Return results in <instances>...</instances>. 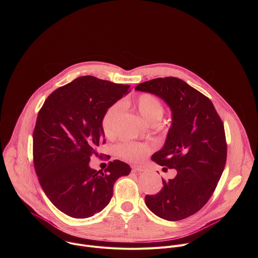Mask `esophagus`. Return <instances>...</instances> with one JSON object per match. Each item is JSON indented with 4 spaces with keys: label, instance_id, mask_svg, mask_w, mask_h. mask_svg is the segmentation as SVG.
<instances>
[{
    "label": "esophagus",
    "instance_id": "esophagus-1",
    "mask_svg": "<svg viewBox=\"0 0 258 258\" xmlns=\"http://www.w3.org/2000/svg\"><path fill=\"white\" fill-rule=\"evenodd\" d=\"M132 169L134 171H138V172H142V171H145L147 168L145 165H133L132 166Z\"/></svg>",
    "mask_w": 258,
    "mask_h": 258
}]
</instances>
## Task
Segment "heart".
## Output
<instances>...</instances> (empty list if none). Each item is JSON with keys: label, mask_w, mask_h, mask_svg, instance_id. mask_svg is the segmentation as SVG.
<instances>
[{"label": "heart", "mask_w": 258, "mask_h": 258, "mask_svg": "<svg viewBox=\"0 0 258 258\" xmlns=\"http://www.w3.org/2000/svg\"><path fill=\"white\" fill-rule=\"evenodd\" d=\"M138 112L148 122L153 124L157 123L163 113L164 106L162 102L154 95L144 93L139 95L133 102ZM120 112L119 104L115 103L110 105L103 113L101 118V127L105 136L112 137L114 134L115 122ZM152 151V147L148 144H142L136 142H126L116 147V154L118 157L133 162L143 160Z\"/></svg>", "instance_id": "1"}]
</instances>
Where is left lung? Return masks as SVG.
I'll use <instances>...</instances> for the list:
<instances>
[{
    "instance_id": "obj_1",
    "label": "left lung",
    "mask_w": 258,
    "mask_h": 258,
    "mask_svg": "<svg viewBox=\"0 0 258 258\" xmlns=\"http://www.w3.org/2000/svg\"><path fill=\"white\" fill-rule=\"evenodd\" d=\"M136 90L163 99L172 123L163 148L152 160L176 175L162 178V189L146 195L145 203L157 216L175 222L199 211L212 196L227 161L224 122L209 98L172 77L145 82Z\"/></svg>"
}]
</instances>
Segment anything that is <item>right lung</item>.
<instances>
[{"mask_svg": "<svg viewBox=\"0 0 258 258\" xmlns=\"http://www.w3.org/2000/svg\"><path fill=\"white\" fill-rule=\"evenodd\" d=\"M128 90V85L81 77L55 90L40 109L32 134L35 173L50 201L71 217L103 210L114 182L131 172L130 165L117 159L104 170L89 166L96 149L106 143L103 113Z\"/></svg>", "mask_w": 258, "mask_h": 258, "instance_id": "1", "label": "right lung"}]
</instances>
